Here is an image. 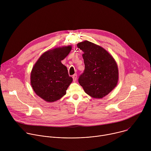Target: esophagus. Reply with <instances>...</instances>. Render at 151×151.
<instances>
[{"mask_svg": "<svg viewBox=\"0 0 151 151\" xmlns=\"http://www.w3.org/2000/svg\"><path fill=\"white\" fill-rule=\"evenodd\" d=\"M72 78H73V80L74 82H75L76 81V79H77V75L76 74H74L73 76H72Z\"/></svg>", "mask_w": 151, "mask_h": 151, "instance_id": "34e87169", "label": "esophagus"}]
</instances>
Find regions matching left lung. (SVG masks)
Instances as JSON below:
<instances>
[{
  "mask_svg": "<svg viewBox=\"0 0 151 151\" xmlns=\"http://www.w3.org/2000/svg\"><path fill=\"white\" fill-rule=\"evenodd\" d=\"M83 54L85 70L78 82L85 92L94 98L108 94L117 85L118 69L114 58L102 47L85 40L79 43Z\"/></svg>",
  "mask_w": 151,
  "mask_h": 151,
  "instance_id": "1",
  "label": "left lung"
}]
</instances>
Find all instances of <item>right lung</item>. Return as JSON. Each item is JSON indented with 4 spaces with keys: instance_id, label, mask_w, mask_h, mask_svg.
<instances>
[{
    "instance_id": "obj_1",
    "label": "right lung",
    "mask_w": 151,
    "mask_h": 151,
    "mask_svg": "<svg viewBox=\"0 0 151 151\" xmlns=\"http://www.w3.org/2000/svg\"><path fill=\"white\" fill-rule=\"evenodd\" d=\"M71 46L55 48L43 54L33 66L31 85L35 93L48 102L62 97L73 81L61 61L69 54Z\"/></svg>"
}]
</instances>
